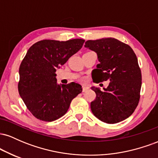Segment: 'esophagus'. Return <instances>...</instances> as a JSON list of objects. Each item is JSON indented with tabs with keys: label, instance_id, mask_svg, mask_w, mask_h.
Returning a JSON list of instances; mask_svg holds the SVG:
<instances>
[{
	"label": "esophagus",
	"instance_id": "1",
	"mask_svg": "<svg viewBox=\"0 0 158 158\" xmlns=\"http://www.w3.org/2000/svg\"><path fill=\"white\" fill-rule=\"evenodd\" d=\"M88 89H89V87L87 86V85H82V91L83 92H86Z\"/></svg>",
	"mask_w": 158,
	"mask_h": 158
}]
</instances>
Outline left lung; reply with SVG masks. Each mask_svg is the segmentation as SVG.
I'll list each match as a JSON object with an SVG mask.
<instances>
[{
    "label": "left lung",
    "mask_w": 158,
    "mask_h": 158,
    "mask_svg": "<svg viewBox=\"0 0 158 158\" xmlns=\"http://www.w3.org/2000/svg\"><path fill=\"white\" fill-rule=\"evenodd\" d=\"M85 47L97 52L99 61L92 71L94 82L110 81L104 90L91 88L97 95L90 103L92 113L108 124L127 119L138 106L142 85L135 52L129 45L114 38L88 40Z\"/></svg>",
    "instance_id": "8db88e82"
}]
</instances>
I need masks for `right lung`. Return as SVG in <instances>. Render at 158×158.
Returning a JSON list of instances; mask_svg holds the SVG:
<instances>
[{"label":"right lung","instance_id":"obj_1","mask_svg":"<svg viewBox=\"0 0 158 158\" xmlns=\"http://www.w3.org/2000/svg\"><path fill=\"white\" fill-rule=\"evenodd\" d=\"M85 40H41L32 45L19 68L18 89L35 118L51 122L64 115L70 102L82 91L78 83L58 85L56 69L82 48Z\"/></svg>","mask_w":158,"mask_h":158}]
</instances>
